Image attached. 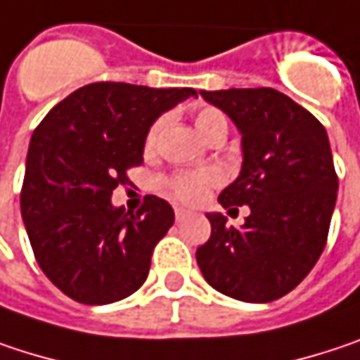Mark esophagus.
I'll return each mask as SVG.
<instances>
[{
	"instance_id": "34e87169",
	"label": "esophagus",
	"mask_w": 360,
	"mask_h": 360,
	"mask_svg": "<svg viewBox=\"0 0 360 360\" xmlns=\"http://www.w3.org/2000/svg\"><path fill=\"white\" fill-rule=\"evenodd\" d=\"M185 216H189V210H185V208H181V206H175V218H177V222H181Z\"/></svg>"
}]
</instances>
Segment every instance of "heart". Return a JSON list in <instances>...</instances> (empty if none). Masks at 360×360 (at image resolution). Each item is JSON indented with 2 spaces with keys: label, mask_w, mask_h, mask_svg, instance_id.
Masks as SVG:
<instances>
[{
  "label": "heart",
  "mask_w": 360,
  "mask_h": 360,
  "mask_svg": "<svg viewBox=\"0 0 360 360\" xmlns=\"http://www.w3.org/2000/svg\"><path fill=\"white\" fill-rule=\"evenodd\" d=\"M195 127L198 131L208 140L212 142L214 138L218 136H224L226 138V131H229V121H226V115L222 113L220 109L216 107H204L200 109L195 117ZM167 123V117L160 115L156 117L146 129V136H144V148L146 150H154L158 144V138L162 134V127ZM222 175L220 171L216 169H200V171H183V173H175V175H169L160 181V189L167 191L169 195H173L175 200L185 202V204H198L206 198V193L220 185Z\"/></svg>",
  "instance_id": "b5f03b06"
}]
</instances>
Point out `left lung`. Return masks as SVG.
<instances>
[{
  "label": "left lung",
  "instance_id": "1",
  "mask_svg": "<svg viewBox=\"0 0 360 360\" xmlns=\"http://www.w3.org/2000/svg\"><path fill=\"white\" fill-rule=\"evenodd\" d=\"M241 131L243 167L218 202L249 206L245 224L208 214L212 235L195 259L218 292L270 303L290 292L319 259L336 206L338 175L326 127L274 88L200 92Z\"/></svg>",
  "mask_w": 360,
  "mask_h": 360
}]
</instances>
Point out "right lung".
Instances as JSON below:
<instances>
[{"label":"right lung","instance_id":"right-lung-1","mask_svg":"<svg viewBox=\"0 0 360 360\" xmlns=\"http://www.w3.org/2000/svg\"><path fill=\"white\" fill-rule=\"evenodd\" d=\"M193 88L94 82L57 103L37 125L20 191L22 220L45 276L70 299L107 305L134 295L156 243L175 222L146 195L136 214L113 208L127 171L144 162L148 125Z\"/></svg>","mask_w":360,"mask_h":360}]
</instances>
